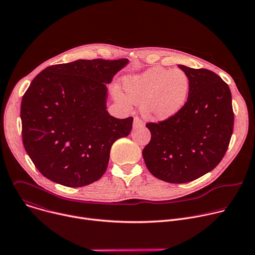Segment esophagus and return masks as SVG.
Instances as JSON below:
<instances>
[{
  "instance_id": "obj_1",
  "label": "esophagus",
  "mask_w": 255,
  "mask_h": 255,
  "mask_svg": "<svg viewBox=\"0 0 255 255\" xmlns=\"http://www.w3.org/2000/svg\"><path fill=\"white\" fill-rule=\"evenodd\" d=\"M143 126H144V123L142 122V120H140L138 117H135L133 120V128L136 129V128L143 127Z\"/></svg>"
}]
</instances>
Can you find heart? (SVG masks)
Returning <instances> with one entry per match:
<instances>
[{"label":"heart","mask_w":255,"mask_h":255,"mask_svg":"<svg viewBox=\"0 0 255 255\" xmlns=\"http://www.w3.org/2000/svg\"><path fill=\"white\" fill-rule=\"evenodd\" d=\"M124 94L116 90L114 97L124 107L141 106L144 118L161 122L175 116L187 103L190 80L181 69L153 66L122 82Z\"/></svg>","instance_id":"obj_1"}]
</instances>
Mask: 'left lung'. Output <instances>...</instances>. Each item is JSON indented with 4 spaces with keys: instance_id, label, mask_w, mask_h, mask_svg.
<instances>
[{
    "instance_id": "1",
    "label": "left lung",
    "mask_w": 255,
    "mask_h": 255,
    "mask_svg": "<svg viewBox=\"0 0 255 255\" xmlns=\"http://www.w3.org/2000/svg\"><path fill=\"white\" fill-rule=\"evenodd\" d=\"M178 67L190 80L188 101L170 119L146 125L151 139L142 151L148 170L171 184L189 183L219 164L234 124L228 85L209 69Z\"/></svg>"
}]
</instances>
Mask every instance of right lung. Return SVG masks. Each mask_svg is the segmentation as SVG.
<instances>
[{
	"label": "right lung",
	"instance_id": "add662e5",
	"mask_svg": "<svg viewBox=\"0 0 255 255\" xmlns=\"http://www.w3.org/2000/svg\"><path fill=\"white\" fill-rule=\"evenodd\" d=\"M128 63L79 59L48 66L31 82L21 102L23 144L45 177L80 188L105 173L113 143L132 129V117L107 111V85Z\"/></svg>",
	"mask_w": 255,
	"mask_h": 255
}]
</instances>
